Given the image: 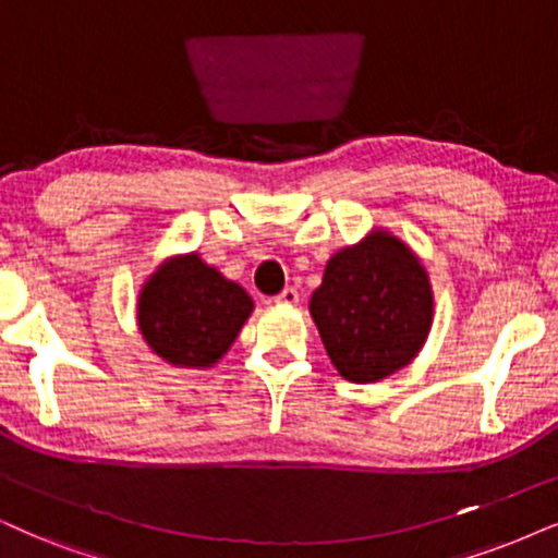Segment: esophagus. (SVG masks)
<instances>
[{"label":"esophagus","mask_w":558,"mask_h":558,"mask_svg":"<svg viewBox=\"0 0 558 558\" xmlns=\"http://www.w3.org/2000/svg\"><path fill=\"white\" fill-rule=\"evenodd\" d=\"M272 301L283 303V306H293V303H299V291H295V288H286V291H280Z\"/></svg>","instance_id":"obj_1"}]
</instances>
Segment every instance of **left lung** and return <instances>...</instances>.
Segmentation results:
<instances>
[{"label": "left lung", "mask_w": 558, "mask_h": 558, "mask_svg": "<svg viewBox=\"0 0 558 558\" xmlns=\"http://www.w3.org/2000/svg\"><path fill=\"white\" fill-rule=\"evenodd\" d=\"M308 308L340 376L376 384L422 350L433 324V291L412 250L373 231L329 259Z\"/></svg>", "instance_id": "left-lung-1"}]
</instances>
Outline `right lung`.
Masks as SVG:
<instances>
[{
	"label": "right lung",
	"instance_id": "obj_1",
	"mask_svg": "<svg viewBox=\"0 0 558 558\" xmlns=\"http://www.w3.org/2000/svg\"><path fill=\"white\" fill-rule=\"evenodd\" d=\"M255 303L197 255L174 257L138 295V327L172 365L208 368L231 348Z\"/></svg>",
	"mask_w": 558,
	"mask_h": 558
}]
</instances>
